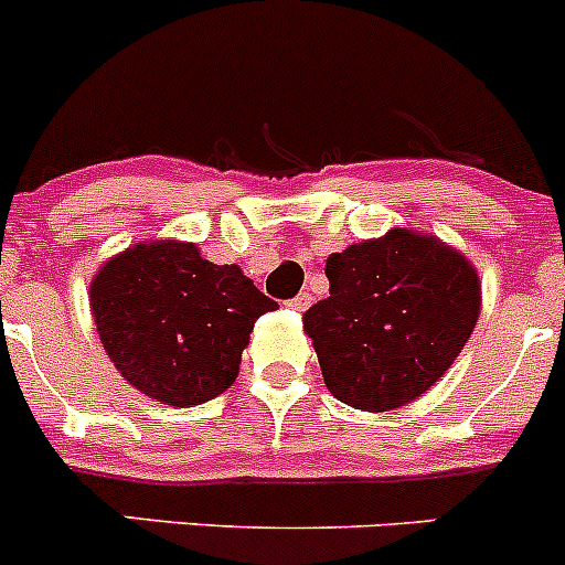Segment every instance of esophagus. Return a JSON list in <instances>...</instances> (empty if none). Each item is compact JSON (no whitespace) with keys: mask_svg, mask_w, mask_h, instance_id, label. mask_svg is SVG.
<instances>
[{"mask_svg":"<svg viewBox=\"0 0 565 565\" xmlns=\"http://www.w3.org/2000/svg\"><path fill=\"white\" fill-rule=\"evenodd\" d=\"M310 305H312V296L307 294V290H301L299 296H294V299L288 301V307H290V310H296V312H305L307 307H310Z\"/></svg>","mask_w":565,"mask_h":565,"instance_id":"1","label":"esophagus"}]
</instances>
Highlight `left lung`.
Instances as JSON below:
<instances>
[{"label": "left lung", "mask_w": 565, "mask_h": 565, "mask_svg": "<svg viewBox=\"0 0 565 565\" xmlns=\"http://www.w3.org/2000/svg\"><path fill=\"white\" fill-rule=\"evenodd\" d=\"M329 299L305 312L326 388L381 413L422 397L455 364L481 312L473 264L438 236L392 228L329 255Z\"/></svg>", "instance_id": "left-lung-1"}]
</instances>
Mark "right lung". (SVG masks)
<instances>
[{
    "mask_svg": "<svg viewBox=\"0 0 565 565\" xmlns=\"http://www.w3.org/2000/svg\"><path fill=\"white\" fill-rule=\"evenodd\" d=\"M92 316L114 367L173 408L214 399L239 377L249 331L277 301L239 266H217L190 242L132 244L89 285Z\"/></svg>",
    "mask_w": 565,
    "mask_h": 565,
    "instance_id": "add662e5",
    "label": "right lung"
}]
</instances>
